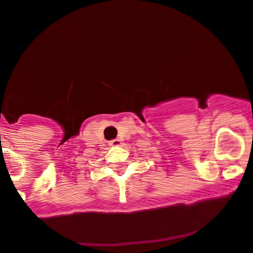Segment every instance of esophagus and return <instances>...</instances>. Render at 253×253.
I'll list each match as a JSON object with an SVG mask.
<instances>
[{
  "instance_id": "esophagus-1",
  "label": "esophagus",
  "mask_w": 253,
  "mask_h": 253,
  "mask_svg": "<svg viewBox=\"0 0 253 253\" xmlns=\"http://www.w3.org/2000/svg\"><path fill=\"white\" fill-rule=\"evenodd\" d=\"M119 144H122L121 140H118V138H116V140H112L110 142V146H119Z\"/></svg>"
}]
</instances>
